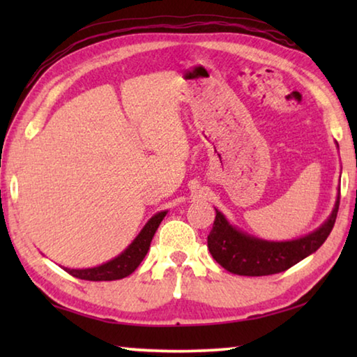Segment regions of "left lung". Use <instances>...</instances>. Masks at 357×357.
<instances>
[{"label": "left lung", "instance_id": "1", "mask_svg": "<svg viewBox=\"0 0 357 357\" xmlns=\"http://www.w3.org/2000/svg\"><path fill=\"white\" fill-rule=\"evenodd\" d=\"M338 204L337 200L331 217L317 231L288 243H268L247 236L229 225L215 209L214 225L208 234L209 252L222 268L233 274L259 277L283 273L323 245L334 228Z\"/></svg>", "mask_w": 357, "mask_h": 357}]
</instances>
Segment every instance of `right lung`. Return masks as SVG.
<instances>
[{"label": "right lung", "instance_id": "1", "mask_svg": "<svg viewBox=\"0 0 357 357\" xmlns=\"http://www.w3.org/2000/svg\"><path fill=\"white\" fill-rule=\"evenodd\" d=\"M164 213L155 214L153 219H151L144 228L140 231V234L135 238L134 243H132L128 249H126L119 257H116L112 261L105 264H100L98 268L91 269H69L64 268V271L72 277H77V279L82 280H91V282H107V280H118L124 279V277L130 275L134 271L140 266L143 258L146 257L149 250V244L153 241V236L155 229L159 228L162 219L165 217Z\"/></svg>", "mask_w": 357, "mask_h": 357}]
</instances>
